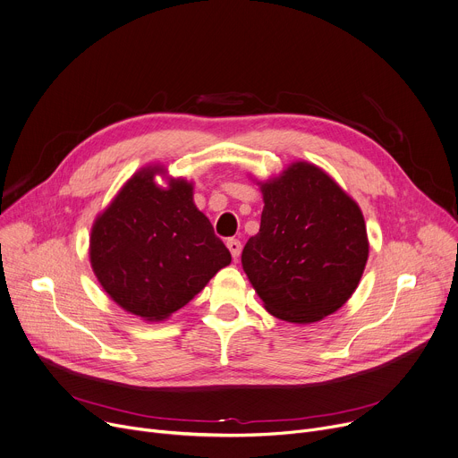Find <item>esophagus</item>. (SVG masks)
Segmentation results:
<instances>
[{
	"label": "esophagus",
	"instance_id": "1",
	"mask_svg": "<svg viewBox=\"0 0 458 458\" xmlns=\"http://www.w3.org/2000/svg\"><path fill=\"white\" fill-rule=\"evenodd\" d=\"M226 246H228V250L232 252V258L237 261V258L241 256V250H242V244H241V241H239V239H235V237H232V239H228V241H226Z\"/></svg>",
	"mask_w": 458,
	"mask_h": 458
}]
</instances>
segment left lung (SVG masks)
Returning <instances> with one entry per match:
<instances>
[{"label": "left lung", "mask_w": 458, "mask_h": 458, "mask_svg": "<svg viewBox=\"0 0 458 458\" xmlns=\"http://www.w3.org/2000/svg\"><path fill=\"white\" fill-rule=\"evenodd\" d=\"M261 191V228L246 241L241 261L265 309L290 323L336 312L352 296L369 256L358 204L307 162L293 164Z\"/></svg>", "instance_id": "obj_1"}]
</instances>
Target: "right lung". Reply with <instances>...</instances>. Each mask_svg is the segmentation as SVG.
I'll list each match as a JSON object with an SVG mask.
<instances>
[{"label":"right lung","instance_id":"obj_1","mask_svg":"<svg viewBox=\"0 0 458 458\" xmlns=\"http://www.w3.org/2000/svg\"><path fill=\"white\" fill-rule=\"evenodd\" d=\"M157 168L131 177L91 233V265L114 303L158 321L184 307L232 256L193 204L191 184L155 186Z\"/></svg>","mask_w":458,"mask_h":458}]
</instances>
